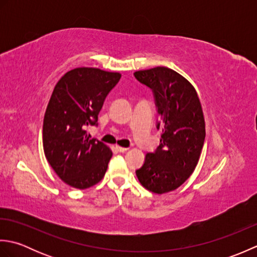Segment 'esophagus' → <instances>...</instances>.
<instances>
[{"instance_id": "esophagus-1", "label": "esophagus", "mask_w": 257, "mask_h": 257, "mask_svg": "<svg viewBox=\"0 0 257 257\" xmlns=\"http://www.w3.org/2000/svg\"><path fill=\"white\" fill-rule=\"evenodd\" d=\"M116 149L118 152H121V154H123V152L128 150V148H123V147H119V146H116Z\"/></svg>"}]
</instances>
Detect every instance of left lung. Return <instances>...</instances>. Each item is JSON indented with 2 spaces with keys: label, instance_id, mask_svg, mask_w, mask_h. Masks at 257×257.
Instances as JSON below:
<instances>
[{
  "label": "left lung",
  "instance_id": "1",
  "mask_svg": "<svg viewBox=\"0 0 257 257\" xmlns=\"http://www.w3.org/2000/svg\"><path fill=\"white\" fill-rule=\"evenodd\" d=\"M151 89L157 112L160 144L146 155L136 174L144 187L158 194L176 190L198 165L205 139V124L194 87L174 70L156 67L134 73Z\"/></svg>",
  "mask_w": 257,
  "mask_h": 257
}]
</instances>
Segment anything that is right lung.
I'll list each match as a JSON object with an SVG mask.
<instances>
[{"instance_id": "1", "label": "right lung", "mask_w": 257, "mask_h": 257, "mask_svg": "<svg viewBox=\"0 0 257 257\" xmlns=\"http://www.w3.org/2000/svg\"><path fill=\"white\" fill-rule=\"evenodd\" d=\"M121 77L98 68L69 70L58 80L43 123V146L47 161L65 183L87 189L103 178L111 150L86 134L98 124V113Z\"/></svg>"}]
</instances>
